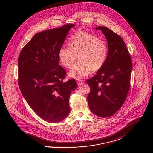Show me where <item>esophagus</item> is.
I'll use <instances>...</instances> for the list:
<instances>
[{"label": "esophagus", "instance_id": "esophagus-1", "mask_svg": "<svg viewBox=\"0 0 153 153\" xmlns=\"http://www.w3.org/2000/svg\"><path fill=\"white\" fill-rule=\"evenodd\" d=\"M77 84H78L79 85H82V84H84L83 81L82 80H81V79H77Z\"/></svg>", "mask_w": 153, "mask_h": 153}]
</instances>
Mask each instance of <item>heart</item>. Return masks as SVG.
Returning <instances> with one entry per match:
<instances>
[{
  "mask_svg": "<svg viewBox=\"0 0 153 153\" xmlns=\"http://www.w3.org/2000/svg\"><path fill=\"white\" fill-rule=\"evenodd\" d=\"M69 46H62L58 51L61 64L71 68L69 76L76 79L84 77L94 71L100 70L105 64L108 56L107 44L95 35L80 31L69 39Z\"/></svg>",
  "mask_w": 153,
  "mask_h": 153,
  "instance_id": "heart-1",
  "label": "heart"
}]
</instances>
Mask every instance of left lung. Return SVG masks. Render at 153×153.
I'll use <instances>...</instances> for the list:
<instances>
[{
  "instance_id": "left-lung-1",
  "label": "left lung",
  "mask_w": 153,
  "mask_h": 153,
  "mask_svg": "<svg viewBox=\"0 0 153 153\" xmlns=\"http://www.w3.org/2000/svg\"><path fill=\"white\" fill-rule=\"evenodd\" d=\"M105 36L108 56L106 62L96 74L87 80L90 87L88 102L96 115L107 117L123 105L130 87L132 64L131 56L122 38L106 27L99 26Z\"/></svg>"
}]
</instances>
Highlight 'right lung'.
Returning <instances> with one entry per match:
<instances>
[{"label": "right lung", "mask_w": 153, "mask_h": 153, "mask_svg": "<svg viewBox=\"0 0 153 153\" xmlns=\"http://www.w3.org/2000/svg\"><path fill=\"white\" fill-rule=\"evenodd\" d=\"M74 24L36 33L18 58V84L34 112L45 121L57 123L70 112L69 97L77 84L64 82L66 72L59 65L58 51Z\"/></svg>", "instance_id": "right-lung-1"}]
</instances>
